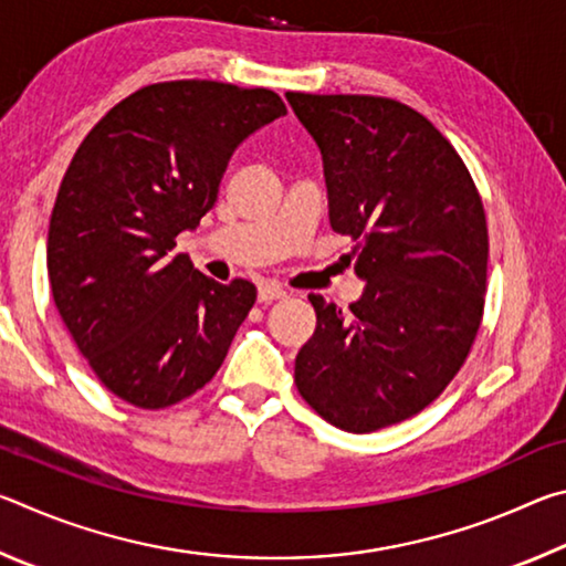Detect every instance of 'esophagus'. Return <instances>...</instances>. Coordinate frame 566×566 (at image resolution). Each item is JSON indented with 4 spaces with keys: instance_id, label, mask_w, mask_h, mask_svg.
<instances>
[{
    "instance_id": "obj_1",
    "label": "esophagus",
    "mask_w": 566,
    "mask_h": 566,
    "mask_svg": "<svg viewBox=\"0 0 566 566\" xmlns=\"http://www.w3.org/2000/svg\"><path fill=\"white\" fill-rule=\"evenodd\" d=\"M286 292L282 284L276 282H260V286H256V300L260 302H274V300H282Z\"/></svg>"
}]
</instances>
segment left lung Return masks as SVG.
I'll use <instances>...</instances> for the list:
<instances>
[{"label": "left lung", "instance_id": "8db88e82", "mask_svg": "<svg viewBox=\"0 0 566 566\" xmlns=\"http://www.w3.org/2000/svg\"><path fill=\"white\" fill-rule=\"evenodd\" d=\"M322 151L329 224L354 242L349 312L310 294L317 329L294 361L329 424L377 432L415 417L462 367L486 292L484 207L462 157L407 104L286 92Z\"/></svg>", "mask_w": 566, "mask_h": 566}]
</instances>
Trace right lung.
I'll return each instance as SVG.
<instances>
[{
	"label": "right lung",
	"instance_id": "1",
	"mask_svg": "<svg viewBox=\"0 0 566 566\" xmlns=\"http://www.w3.org/2000/svg\"><path fill=\"white\" fill-rule=\"evenodd\" d=\"M284 114L272 90L161 82L112 107L76 149L46 272L76 349L112 395L161 409L222 367L254 284H219L171 249L214 207L234 149Z\"/></svg>",
	"mask_w": 566,
	"mask_h": 566
}]
</instances>
